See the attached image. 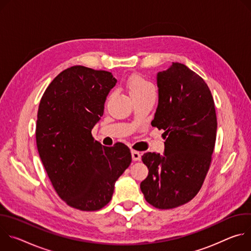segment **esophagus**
I'll return each instance as SVG.
<instances>
[{
	"instance_id": "34e87169",
	"label": "esophagus",
	"mask_w": 251,
	"mask_h": 251,
	"mask_svg": "<svg viewBox=\"0 0 251 251\" xmlns=\"http://www.w3.org/2000/svg\"><path fill=\"white\" fill-rule=\"evenodd\" d=\"M131 154H132V160L133 161H140L141 160V153L138 152V151H135V150H132L131 151Z\"/></svg>"
}]
</instances>
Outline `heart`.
Segmentation results:
<instances>
[{"label": "heart", "mask_w": 251, "mask_h": 251, "mask_svg": "<svg viewBox=\"0 0 251 251\" xmlns=\"http://www.w3.org/2000/svg\"><path fill=\"white\" fill-rule=\"evenodd\" d=\"M127 87L132 96L141 95L155 90L154 85L140 75H133L127 80Z\"/></svg>", "instance_id": "heart-1"}]
</instances>
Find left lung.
Returning a JSON list of instances; mask_svg holds the SVG:
<instances>
[{"mask_svg":"<svg viewBox=\"0 0 251 251\" xmlns=\"http://www.w3.org/2000/svg\"><path fill=\"white\" fill-rule=\"evenodd\" d=\"M159 104L152 126L163 129L165 153H145L149 170L140 185L145 200L160 209L187 203L201 190L217 137V114L204 80L183 63L173 62L157 76Z\"/></svg>","mask_w":251,"mask_h":251,"instance_id":"left-lung-1","label":"left lung"}]
</instances>
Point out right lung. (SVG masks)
<instances>
[{"mask_svg": "<svg viewBox=\"0 0 251 251\" xmlns=\"http://www.w3.org/2000/svg\"><path fill=\"white\" fill-rule=\"evenodd\" d=\"M116 82L109 71L71 66L50 82L39 105L35 140L43 165L58 197L83 211L111 201L132 161L123 143L105 147L91 134Z\"/></svg>", "mask_w": 251, "mask_h": 251, "instance_id": "1", "label": "right lung"}]
</instances>
